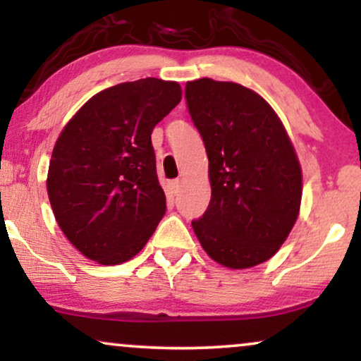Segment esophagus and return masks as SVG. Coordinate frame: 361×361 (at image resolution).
<instances>
[{"instance_id": "esophagus-1", "label": "esophagus", "mask_w": 361, "mask_h": 361, "mask_svg": "<svg viewBox=\"0 0 361 361\" xmlns=\"http://www.w3.org/2000/svg\"><path fill=\"white\" fill-rule=\"evenodd\" d=\"M170 185H171V190H173V193H175V195H176V193H178V191H180L181 181H180V180H173Z\"/></svg>"}]
</instances>
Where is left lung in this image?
Wrapping results in <instances>:
<instances>
[{
	"instance_id": "left-lung-1",
	"label": "left lung",
	"mask_w": 361,
	"mask_h": 361,
	"mask_svg": "<svg viewBox=\"0 0 361 361\" xmlns=\"http://www.w3.org/2000/svg\"><path fill=\"white\" fill-rule=\"evenodd\" d=\"M185 98L209 161L212 200L191 221L203 250L223 267L270 259L290 235L302 202V168L270 104L238 83L202 78Z\"/></svg>"
}]
</instances>
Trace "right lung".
<instances>
[{"instance_id": "obj_1", "label": "right lung", "mask_w": 361, "mask_h": 361, "mask_svg": "<svg viewBox=\"0 0 361 361\" xmlns=\"http://www.w3.org/2000/svg\"><path fill=\"white\" fill-rule=\"evenodd\" d=\"M175 81L143 78L99 91L68 121L53 148L48 196L76 250L102 264L125 263L166 212L153 128L180 103Z\"/></svg>"}]
</instances>
